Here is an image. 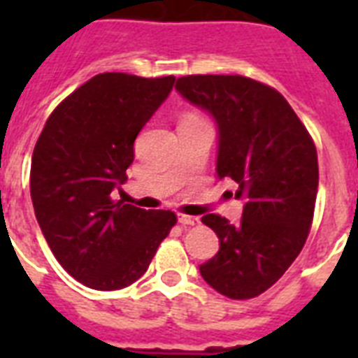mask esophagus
<instances>
[{
    "instance_id": "esophagus-1",
    "label": "esophagus",
    "mask_w": 358,
    "mask_h": 358,
    "mask_svg": "<svg viewBox=\"0 0 358 358\" xmlns=\"http://www.w3.org/2000/svg\"><path fill=\"white\" fill-rule=\"evenodd\" d=\"M178 223L187 224V227H195V224L201 223V219L193 217V215H184V213H180V215H178Z\"/></svg>"
}]
</instances>
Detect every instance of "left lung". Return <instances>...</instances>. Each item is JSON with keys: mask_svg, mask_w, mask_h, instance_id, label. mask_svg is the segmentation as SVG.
<instances>
[{"mask_svg": "<svg viewBox=\"0 0 358 358\" xmlns=\"http://www.w3.org/2000/svg\"><path fill=\"white\" fill-rule=\"evenodd\" d=\"M176 91L217 122V176L238 184L241 223L208 213L217 255L202 278L230 299L271 288L303 249L317 195V152L306 128L273 87L245 76H184Z\"/></svg>", "mask_w": 358, "mask_h": 358, "instance_id": "obj_1", "label": "left lung"}]
</instances>
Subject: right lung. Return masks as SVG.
<instances>
[{
	"mask_svg": "<svg viewBox=\"0 0 358 358\" xmlns=\"http://www.w3.org/2000/svg\"><path fill=\"white\" fill-rule=\"evenodd\" d=\"M174 76L106 72L53 109L31 159V201L50 249L89 288L120 289L143 277L176 224L171 210L115 201L134 143L173 91Z\"/></svg>",
	"mask_w": 358,
	"mask_h": 358,
	"instance_id": "1",
	"label": "right lung"
}]
</instances>
